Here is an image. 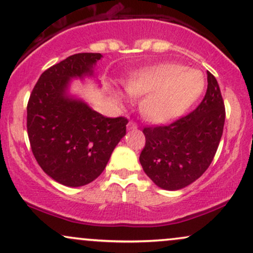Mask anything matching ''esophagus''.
<instances>
[{
    "instance_id": "34e87169",
    "label": "esophagus",
    "mask_w": 253,
    "mask_h": 253,
    "mask_svg": "<svg viewBox=\"0 0 253 253\" xmlns=\"http://www.w3.org/2000/svg\"><path fill=\"white\" fill-rule=\"evenodd\" d=\"M127 128H128L129 130H134V129L137 128V125H136V123H134V121L130 120L129 123L127 124Z\"/></svg>"
}]
</instances>
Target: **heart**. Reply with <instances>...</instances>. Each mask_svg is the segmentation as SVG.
<instances>
[{
  "mask_svg": "<svg viewBox=\"0 0 253 253\" xmlns=\"http://www.w3.org/2000/svg\"><path fill=\"white\" fill-rule=\"evenodd\" d=\"M204 77L180 64H164L136 73L126 88L133 95H146L142 112L150 120L166 123L180 117L202 94Z\"/></svg>",
  "mask_w": 253,
  "mask_h": 253,
  "instance_id": "heart-1",
  "label": "heart"
}]
</instances>
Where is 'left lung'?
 <instances>
[{
	"mask_svg": "<svg viewBox=\"0 0 253 253\" xmlns=\"http://www.w3.org/2000/svg\"><path fill=\"white\" fill-rule=\"evenodd\" d=\"M203 100L169 125L145 127L140 164L150 180L166 190H178L203 175L212 162L225 121V107L216 78L208 71Z\"/></svg>",
	"mask_w": 253,
	"mask_h": 253,
	"instance_id": "left-lung-1",
	"label": "left lung"
}]
</instances>
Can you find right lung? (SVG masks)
I'll list each match as a JSON object with an SVG mask.
<instances>
[{"mask_svg": "<svg viewBox=\"0 0 253 253\" xmlns=\"http://www.w3.org/2000/svg\"><path fill=\"white\" fill-rule=\"evenodd\" d=\"M100 53H76L42 73L28 101L31 150L44 172L66 187L94 181L126 134L128 120L106 118L68 93L72 78L93 76Z\"/></svg>", "mask_w": 253, "mask_h": 253, "instance_id": "add662e5", "label": "right lung"}]
</instances>
